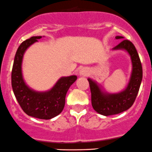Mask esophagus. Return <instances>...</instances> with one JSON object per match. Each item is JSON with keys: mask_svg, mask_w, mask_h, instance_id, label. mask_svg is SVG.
<instances>
[{"mask_svg": "<svg viewBox=\"0 0 152 152\" xmlns=\"http://www.w3.org/2000/svg\"><path fill=\"white\" fill-rule=\"evenodd\" d=\"M88 69L86 68H82L80 69L79 71V75L80 76H86L88 75Z\"/></svg>", "mask_w": 152, "mask_h": 152, "instance_id": "1", "label": "esophagus"}]
</instances>
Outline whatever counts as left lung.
Wrapping results in <instances>:
<instances>
[{"instance_id":"obj_1","label":"left lung","mask_w":152,"mask_h":152,"mask_svg":"<svg viewBox=\"0 0 152 152\" xmlns=\"http://www.w3.org/2000/svg\"><path fill=\"white\" fill-rule=\"evenodd\" d=\"M116 39L124 38L116 36ZM112 50H124L131 58L132 70L130 79L126 88L118 93H108L102 89L101 86L88 78L91 94V105L97 113L104 116L117 115L129 109L133 105L139 91L142 78V69L139 55L133 43L128 40H123Z\"/></svg>"}]
</instances>
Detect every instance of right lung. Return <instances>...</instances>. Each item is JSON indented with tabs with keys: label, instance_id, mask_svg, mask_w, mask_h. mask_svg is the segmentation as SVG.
<instances>
[{
	"label": "right lung",
	"instance_id": "add662e5",
	"mask_svg": "<svg viewBox=\"0 0 152 152\" xmlns=\"http://www.w3.org/2000/svg\"><path fill=\"white\" fill-rule=\"evenodd\" d=\"M41 37H30L18 47L12 71V86L19 105L26 115L39 119L49 120L61 113L65 106L67 91L75 82L77 76L61 77L52 88L45 91H35L26 83L22 73L23 55L30 46Z\"/></svg>",
	"mask_w": 152,
	"mask_h": 152
}]
</instances>
